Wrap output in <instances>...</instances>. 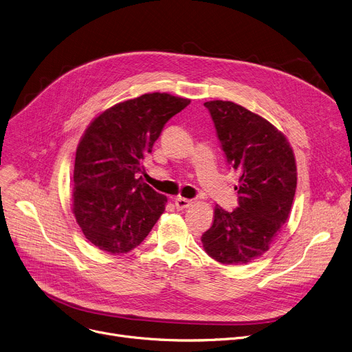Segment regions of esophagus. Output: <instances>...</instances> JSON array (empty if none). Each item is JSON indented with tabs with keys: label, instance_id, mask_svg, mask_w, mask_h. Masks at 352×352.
Instances as JSON below:
<instances>
[{
	"label": "esophagus",
	"instance_id": "34e87169",
	"mask_svg": "<svg viewBox=\"0 0 352 352\" xmlns=\"http://www.w3.org/2000/svg\"><path fill=\"white\" fill-rule=\"evenodd\" d=\"M190 204H192V200H189V199H184V197H177V199L175 200V206H176V209H177V210H184V209H188Z\"/></svg>",
	"mask_w": 352,
	"mask_h": 352
}]
</instances>
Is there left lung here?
<instances>
[{"mask_svg":"<svg viewBox=\"0 0 352 352\" xmlns=\"http://www.w3.org/2000/svg\"><path fill=\"white\" fill-rule=\"evenodd\" d=\"M227 163L240 173L239 208H214L204 252L221 264H247L263 256L292 212L297 188L294 152L270 122L230 100L204 102Z\"/></svg>","mask_w":352,"mask_h":352,"instance_id":"8db88e82","label":"left lung"}]
</instances>
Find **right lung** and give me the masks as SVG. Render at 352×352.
Here are the masks:
<instances>
[{
	"label": "right lung",
	"instance_id": "obj_1",
	"mask_svg": "<svg viewBox=\"0 0 352 352\" xmlns=\"http://www.w3.org/2000/svg\"><path fill=\"white\" fill-rule=\"evenodd\" d=\"M190 99L144 94L96 116L76 148L72 212L102 252L128 253L149 234L168 197L136 179L166 122Z\"/></svg>",
	"mask_w": 352,
	"mask_h": 352
}]
</instances>
